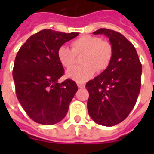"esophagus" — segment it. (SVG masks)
I'll use <instances>...</instances> for the list:
<instances>
[{
    "mask_svg": "<svg viewBox=\"0 0 154 154\" xmlns=\"http://www.w3.org/2000/svg\"><path fill=\"white\" fill-rule=\"evenodd\" d=\"M77 86H78V88H80V89H82V88H85V85L84 83H80V82H77Z\"/></svg>",
    "mask_w": 154,
    "mask_h": 154,
    "instance_id": "34e87169",
    "label": "esophagus"
}]
</instances>
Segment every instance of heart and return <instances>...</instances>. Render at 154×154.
<instances>
[{
  "instance_id": "b5f03b06",
  "label": "heart",
  "mask_w": 154,
  "mask_h": 154,
  "mask_svg": "<svg viewBox=\"0 0 154 154\" xmlns=\"http://www.w3.org/2000/svg\"><path fill=\"white\" fill-rule=\"evenodd\" d=\"M72 49L61 45L57 49V58L66 69L72 68L77 60V56L81 55L82 63L68 71L67 76L76 82L83 83L91 78L96 72H101L109 65L112 60V46L111 43L100 37L84 35L71 42Z\"/></svg>"
}]
</instances>
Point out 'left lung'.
Listing matches in <instances>:
<instances>
[{"instance_id": "1", "label": "left lung", "mask_w": 154, "mask_h": 154, "mask_svg": "<svg viewBox=\"0 0 154 154\" xmlns=\"http://www.w3.org/2000/svg\"><path fill=\"white\" fill-rule=\"evenodd\" d=\"M112 46V60L101 74L86 83L87 108L94 122L112 126L124 121L134 109L141 89V64L132 43L120 32L99 29Z\"/></svg>"}]
</instances>
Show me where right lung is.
Returning a JSON list of instances; mask_svg holds the SVG:
<instances>
[{
    "mask_svg": "<svg viewBox=\"0 0 154 154\" xmlns=\"http://www.w3.org/2000/svg\"><path fill=\"white\" fill-rule=\"evenodd\" d=\"M78 35L42 30L31 36L16 56L13 70L16 94L35 122L54 125L67 113L77 85L70 79L58 82L65 70L58 60L57 49Z\"/></svg>",
    "mask_w": 154,
    "mask_h": 154,
    "instance_id": "add662e5",
    "label": "right lung"
}]
</instances>
